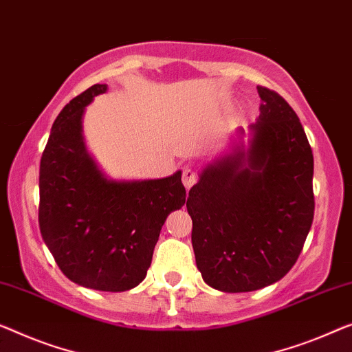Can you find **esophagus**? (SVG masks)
Wrapping results in <instances>:
<instances>
[{
	"mask_svg": "<svg viewBox=\"0 0 352 352\" xmlns=\"http://www.w3.org/2000/svg\"><path fill=\"white\" fill-rule=\"evenodd\" d=\"M183 185H185L186 190H190V188L194 185V183L197 182V175L196 172L191 170V169H186L185 172H183Z\"/></svg>",
	"mask_w": 352,
	"mask_h": 352,
	"instance_id": "1",
	"label": "esophagus"
}]
</instances>
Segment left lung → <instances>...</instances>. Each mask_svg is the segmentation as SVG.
I'll use <instances>...</instances> for the list:
<instances>
[{"mask_svg":"<svg viewBox=\"0 0 352 352\" xmlns=\"http://www.w3.org/2000/svg\"><path fill=\"white\" fill-rule=\"evenodd\" d=\"M261 113L232 150L204 167L190 190L196 265L208 286L250 292L292 269L314 214L313 151L292 107L258 87Z\"/></svg>","mask_w":352,"mask_h":352,"instance_id":"obj_1","label":"left lung"}]
</instances>
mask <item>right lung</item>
Returning a JSON list of instances; mask_svg holds the SVG:
<instances>
[{
    "instance_id": "obj_1",
    "label": "right lung",
    "mask_w": 352,
    "mask_h": 352,
    "mask_svg": "<svg viewBox=\"0 0 352 352\" xmlns=\"http://www.w3.org/2000/svg\"><path fill=\"white\" fill-rule=\"evenodd\" d=\"M107 85L66 104L39 169V228L60 270L83 287L129 291L144 281L166 218L182 208V170L155 180H112L88 153L83 113Z\"/></svg>"
}]
</instances>
